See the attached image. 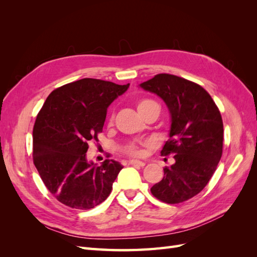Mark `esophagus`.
Returning a JSON list of instances; mask_svg holds the SVG:
<instances>
[{
	"mask_svg": "<svg viewBox=\"0 0 257 257\" xmlns=\"http://www.w3.org/2000/svg\"><path fill=\"white\" fill-rule=\"evenodd\" d=\"M130 165H133V166H139V167H144L146 164L144 162H141V161H137V160H131L128 162Z\"/></svg>",
	"mask_w": 257,
	"mask_h": 257,
	"instance_id": "esophagus-1",
	"label": "esophagus"
}]
</instances>
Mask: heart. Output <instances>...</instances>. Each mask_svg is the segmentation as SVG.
<instances>
[{
    "label": "heart",
    "mask_w": 257,
    "mask_h": 257,
    "mask_svg": "<svg viewBox=\"0 0 257 257\" xmlns=\"http://www.w3.org/2000/svg\"><path fill=\"white\" fill-rule=\"evenodd\" d=\"M136 107H137L138 112L142 114V116H144L146 114V112L149 111L151 108L159 107V105L152 99L143 98L141 100H138L137 104H136ZM112 122H113V115L111 114L109 116V119H108V124L111 125ZM150 145H151V143L149 141H144V142H141V143H130V144H126L125 146L122 147V152L124 154L128 155V157L142 158L145 155L146 148L150 147Z\"/></svg>",
    "instance_id": "1"
}]
</instances>
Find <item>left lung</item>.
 <instances>
[{"label":"left lung","instance_id":"obj_1","mask_svg":"<svg viewBox=\"0 0 257 257\" xmlns=\"http://www.w3.org/2000/svg\"><path fill=\"white\" fill-rule=\"evenodd\" d=\"M141 87L159 95L172 114L169 139L161 154L176 163L151 188L152 195L175 205L204 190L223 152V120L219 108L201 85L170 74H158Z\"/></svg>","mask_w":257,"mask_h":257}]
</instances>
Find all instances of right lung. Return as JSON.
<instances>
[{"mask_svg":"<svg viewBox=\"0 0 257 257\" xmlns=\"http://www.w3.org/2000/svg\"><path fill=\"white\" fill-rule=\"evenodd\" d=\"M128 85L94 78L69 82L53 90L37 113L33 163L46 188L61 204L88 210L109 196L122 165L107 159L95 166L85 152L89 142H98L108 106Z\"/></svg>","mask_w":257,"mask_h":257,"instance_id":"right-lung-1","label":"right lung"}]
</instances>
